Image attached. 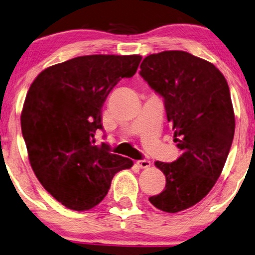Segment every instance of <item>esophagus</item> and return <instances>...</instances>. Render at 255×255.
Instances as JSON below:
<instances>
[{
    "label": "esophagus",
    "mask_w": 255,
    "mask_h": 255,
    "mask_svg": "<svg viewBox=\"0 0 255 255\" xmlns=\"http://www.w3.org/2000/svg\"><path fill=\"white\" fill-rule=\"evenodd\" d=\"M136 164H137V167L145 169V168L150 167V161H148V159H138V161H136Z\"/></svg>",
    "instance_id": "1"
}]
</instances>
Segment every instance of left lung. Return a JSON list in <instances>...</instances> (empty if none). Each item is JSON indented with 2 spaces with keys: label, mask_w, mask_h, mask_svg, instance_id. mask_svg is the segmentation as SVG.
Returning a JSON list of instances; mask_svg holds the SVG:
<instances>
[{
  "label": "left lung",
  "mask_w": 255,
  "mask_h": 255,
  "mask_svg": "<svg viewBox=\"0 0 255 255\" xmlns=\"http://www.w3.org/2000/svg\"><path fill=\"white\" fill-rule=\"evenodd\" d=\"M140 69L164 100L174 142L182 151L171 163L155 162L167 183L149 202L176 213L201 202L222 174L236 128L230 88L213 64L185 51L149 54Z\"/></svg>",
  "instance_id": "left-lung-1"
}]
</instances>
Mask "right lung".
<instances>
[{
	"label": "right lung",
	"mask_w": 255,
	"mask_h": 255,
	"mask_svg": "<svg viewBox=\"0 0 255 255\" xmlns=\"http://www.w3.org/2000/svg\"><path fill=\"white\" fill-rule=\"evenodd\" d=\"M138 54L76 57L42 71L30 86L21 114L29 161L40 184L59 203L76 211L105 198L118 171L130 158L96 144L103 129L101 108L122 78L136 73Z\"/></svg>",
	"instance_id": "right-lung-1"
}]
</instances>
